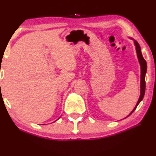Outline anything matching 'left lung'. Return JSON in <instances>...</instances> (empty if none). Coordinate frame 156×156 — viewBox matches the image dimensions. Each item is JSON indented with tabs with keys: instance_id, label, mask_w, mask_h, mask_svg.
<instances>
[{
	"instance_id": "obj_1",
	"label": "left lung",
	"mask_w": 156,
	"mask_h": 156,
	"mask_svg": "<svg viewBox=\"0 0 156 156\" xmlns=\"http://www.w3.org/2000/svg\"><path fill=\"white\" fill-rule=\"evenodd\" d=\"M131 39H133L132 38H131ZM133 40L134 41V44L136 47V51L137 57H138V59H139V62L140 63V66H141V95H140L139 99V100H138V102L136 103V105L135 107L133 108V110L131 111V112L129 114V115L127 116L126 117H128L129 116H130L131 114L133 112V111L136 109L137 106L139 105V103L141 102V101L143 100L144 95H145V90H146V81H145V76H146V71H147L146 61L144 58L143 56H142L141 47H140L139 43H138L136 40H134V39H133ZM126 117H125V118H126Z\"/></svg>"
}]
</instances>
